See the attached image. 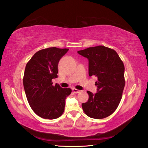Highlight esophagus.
Wrapping results in <instances>:
<instances>
[{
	"mask_svg": "<svg viewBox=\"0 0 148 148\" xmlns=\"http://www.w3.org/2000/svg\"><path fill=\"white\" fill-rule=\"evenodd\" d=\"M73 91L74 93H79V92H81V90H78V89H76V88H73Z\"/></svg>",
	"mask_w": 148,
	"mask_h": 148,
	"instance_id": "34e87169",
	"label": "esophagus"
}]
</instances>
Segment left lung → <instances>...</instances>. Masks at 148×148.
<instances>
[{
	"label": "left lung",
	"mask_w": 148,
	"mask_h": 148,
	"mask_svg": "<svg viewBox=\"0 0 148 148\" xmlns=\"http://www.w3.org/2000/svg\"><path fill=\"white\" fill-rule=\"evenodd\" d=\"M88 60V75L97 77V92L87 91L88 99L82 103L83 111L92 119H102L115 112L120 102L125 85V66L115 50L97 46L78 51Z\"/></svg>",
	"instance_id": "obj_1"
}]
</instances>
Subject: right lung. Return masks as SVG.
<instances>
[{
	"mask_svg": "<svg viewBox=\"0 0 148 148\" xmlns=\"http://www.w3.org/2000/svg\"><path fill=\"white\" fill-rule=\"evenodd\" d=\"M69 49L56 47L41 49L26 65L23 78V87L29 106L38 116L53 120L64 111L65 100L71 94L70 88L53 85L58 77V62Z\"/></svg>",
	"mask_w": 148,
	"mask_h": 148,
	"instance_id": "1",
	"label": "right lung"
}]
</instances>
